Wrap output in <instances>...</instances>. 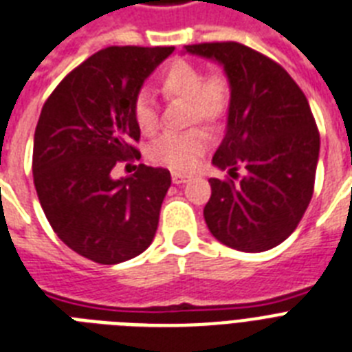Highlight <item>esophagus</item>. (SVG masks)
Masks as SVG:
<instances>
[{
  "label": "esophagus",
  "instance_id": "obj_1",
  "mask_svg": "<svg viewBox=\"0 0 352 352\" xmlns=\"http://www.w3.org/2000/svg\"><path fill=\"white\" fill-rule=\"evenodd\" d=\"M191 177L190 175H184V173H179V171H173L171 173V181H173V184H184V182L190 181Z\"/></svg>",
  "mask_w": 352,
  "mask_h": 352
}]
</instances>
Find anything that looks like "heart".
Wrapping results in <instances>:
<instances>
[{
    "instance_id": "1",
    "label": "heart",
    "mask_w": 352,
    "mask_h": 352,
    "mask_svg": "<svg viewBox=\"0 0 352 352\" xmlns=\"http://www.w3.org/2000/svg\"><path fill=\"white\" fill-rule=\"evenodd\" d=\"M162 97L182 99L188 104V122L219 124L231 107V81L222 70L202 72L199 65L177 59L159 77ZM131 116L142 135H153L159 130V108L148 94H139L131 107ZM210 146V135L202 128L170 131L159 137L148 150L150 161L171 170H191Z\"/></svg>"
}]
</instances>
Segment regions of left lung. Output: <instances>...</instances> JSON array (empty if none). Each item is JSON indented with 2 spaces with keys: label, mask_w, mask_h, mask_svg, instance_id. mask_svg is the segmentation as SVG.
Masks as SVG:
<instances>
[{
  "label": "left lung",
  "mask_w": 352,
  "mask_h": 352,
  "mask_svg": "<svg viewBox=\"0 0 352 352\" xmlns=\"http://www.w3.org/2000/svg\"><path fill=\"white\" fill-rule=\"evenodd\" d=\"M215 59L231 81L228 131L210 179L206 224L222 244L271 250L296 230L315 190L320 133L304 92L271 57L236 41L186 45Z\"/></svg>",
  "instance_id": "obj_1"
}]
</instances>
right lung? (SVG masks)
Instances as JSON below:
<instances>
[{"label":"right lung","mask_w":352,"mask_h":352,"mask_svg":"<svg viewBox=\"0 0 352 352\" xmlns=\"http://www.w3.org/2000/svg\"><path fill=\"white\" fill-rule=\"evenodd\" d=\"M173 47H107L65 76L43 104L34 135V186L56 235L97 264H119L151 244L171 175L139 164L131 107L142 82Z\"/></svg>","instance_id":"right-lung-1"}]
</instances>
